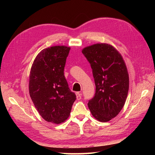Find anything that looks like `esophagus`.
<instances>
[{"label": "esophagus", "instance_id": "obj_1", "mask_svg": "<svg viewBox=\"0 0 155 155\" xmlns=\"http://www.w3.org/2000/svg\"><path fill=\"white\" fill-rule=\"evenodd\" d=\"M76 96H77V100H81V97H82V93H81V92H77V93H76Z\"/></svg>", "mask_w": 155, "mask_h": 155}]
</instances>
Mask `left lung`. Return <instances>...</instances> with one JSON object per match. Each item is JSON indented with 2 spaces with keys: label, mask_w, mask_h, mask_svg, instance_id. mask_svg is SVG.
Segmentation results:
<instances>
[{
  "label": "left lung",
  "mask_w": 155,
  "mask_h": 155,
  "mask_svg": "<svg viewBox=\"0 0 155 155\" xmlns=\"http://www.w3.org/2000/svg\"><path fill=\"white\" fill-rule=\"evenodd\" d=\"M82 52L91 64L96 87L88 107L97 120L109 121L120 113L127 97L129 78L124 61L113 46L105 43L87 47Z\"/></svg>",
  "instance_id": "1"
}]
</instances>
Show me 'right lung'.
I'll use <instances>...</instances> for the list:
<instances>
[{
    "instance_id": "right-lung-1",
    "label": "right lung",
    "mask_w": 155,
    "mask_h": 155,
    "mask_svg": "<svg viewBox=\"0 0 155 155\" xmlns=\"http://www.w3.org/2000/svg\"><path fill=\"white\" fill-rule=\"evenodd\" d=\"M70 47L55 46L43 49L34 61L29 78V93L44 119L60 124L70 115L76 95L64 75Z\"/></svg>"
}]
</instances>
